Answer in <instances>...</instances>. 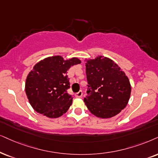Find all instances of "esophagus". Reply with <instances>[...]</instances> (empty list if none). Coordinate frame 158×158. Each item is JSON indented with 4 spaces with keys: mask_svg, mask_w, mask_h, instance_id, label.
<instances>
[{
    "mask_svg": "<svg viewBox=\"0 0 158 158\" xmlns=\"http://www.w3.org/2000/svg\"><path fill=\"white\" fill-rule=\"evenodd\" d=\"M82 96V91H79L78 93H77L75 94V97L76 98H81Z\"/></svg>",
    "mask_w": 158,
    "mask_h": 158,
    "instance_id": "1",
    "label": "esophagus"
}]
</instances>
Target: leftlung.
<instances>
[{
	"label": "left lung",
	"instance_id": "left-lung-1",
	"mask_svg": "<svg viewBox=\"0 0 158 158\" xmlns=\"http://www.w3.org/2000/svg\"><path fill=\"white\" fill-rule=\"evenodd\" d=\"M87 95L84 98L89 111L98 117L111 118L126 106L131 86L128 77L109 57L86 60Z\"/></svg>",
	"mask_w": 158,
	"mask_h": 158
}]
</instances>
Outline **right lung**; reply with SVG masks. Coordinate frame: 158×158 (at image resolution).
Returning <instances> with one entry per match:
<instances>
[{
  "mask_svg": "<svg viewBox=\"0 0 158 158\" xmlns=\"http://www.w3.org/2000/svg\"><path fill=\"white\" fill-rule=\"evenodd\" d=\"M79 63L77 57L65 60L57 55L34 65L26 79L25 93L35 111L49 118H57L69 110L73 98L67 93L70 87L68 70Z\"/></svg>",
  "mask_w": 158,
  "mask_h": 158,
  "instance_id": "obj_1",
  "label": "right lung"
}]
</instances>
